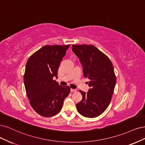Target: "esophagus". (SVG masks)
I'll return each mask as SVG.
<instances>
[{
    "mask_svg": "<svg viewBox=\"0 0 145 145\" xmlns=\"http://www.w3.org/2000/svg\"><path fill=\"white\" fill-rule=\"evenodd\" d=\"M71 91L73 93V92H76L77 91V90L76 89H73V88H71Z\"/></svg>",
    "mask_w": 145,
    "mask_h": 145,
    "instance_id": "1",
    "label": "esophagus"
}]
</instances>
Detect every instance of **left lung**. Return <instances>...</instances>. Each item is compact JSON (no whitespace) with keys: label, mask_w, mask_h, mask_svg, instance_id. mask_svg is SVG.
Segmentation results:
<instances>
[{"label":"left lung","mask_w":145,"mask_h":145,"mask_svg":"<svg viewBox=\"0 0 145 145\" xmlns=\"http://www.w3.org/2000/svg\"><path fill=\"white\" fill-rule=\"evenodd\" d=\"M72 50L80 59L84 76L90 79L88 91L80 90L82 99L76 104L77 111L86 118H96L104 113L111 102L116 82L113 65L93 45L73 44Z\"/></svg>","instance_id":"obj_1"}]
</instances>
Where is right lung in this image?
<instances>
[{
  "instance_id": "obj_1",
  "label": "right lung",
  "mask_w": 145,
  "mask_h": 145,
  "mask_svg": "<svg viewBox=\"0 0 145 145\" xmlns=\"http://www.w3.org/2000/svg\"><path fill=\"white\" fill-rule=\"evenodd\" d=\"M68 45H46L27 59L23 80L31 106L43 117H52L61 110L71 92L69 86H61L54 80Z\"/></svg>"
}]
</instances>
